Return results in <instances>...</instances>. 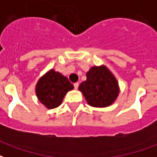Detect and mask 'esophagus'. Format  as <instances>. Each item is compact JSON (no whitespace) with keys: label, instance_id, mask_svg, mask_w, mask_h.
Masks as SVG:
<instances>
[{"label":"esophagus","instance_id":"esophagus-1","mask_svg":"<svg viewBox=\"0 0 157 157\" xmlns=\"http://www.w3.org/2000/svg\"><path fill=\"white\" fill-rule=\"evenodd\" d=\"M79 86V83L78 82H75V83H74V87H75V89H77Z\"/></svg>","mask_w":157,"mask_h":157}]
</instances>
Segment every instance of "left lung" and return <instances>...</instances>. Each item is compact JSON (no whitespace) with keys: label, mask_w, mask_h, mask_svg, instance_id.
<instances>
[{"label":"left lung","mask_w":157,"mask_h":157,"mask_svg":"<svg viewBox=\"0 0 157 157\" xmlns=\"http://www.w3.org/2000/svg\"><path fill=\"white\" fill-rule=\"evenodd\" d=\"M78 89L94 107L111 105L120 91L117 80L105 66L91 67L86 73V81L81 83Z\"/></svg>","instance_id":"obj_1"}]
</instances>
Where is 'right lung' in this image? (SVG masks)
Segmentation results:
<instances>
[{"mask_svg":"<svg viewBox=\"0 0 157 157\" xmlns=\"http://www.w3.org/2000/svg\"><path fill=\"white\" fill-rule=\"evenodd\" d=\"M73 88L66 76L52 69L39 79L36 94L41 104L48 109H53L61 105L64 96Z\"/></svg>","mask_w":157,"mask_h":157,"instance_id":"1","label":"right lung"}]
</instances>
